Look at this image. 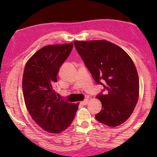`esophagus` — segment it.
Masks as SVG:
<instances>
[{
    "instance_id": "1",
    "label": "esophagus",
    "mask_w": 157,
    "mask_h": 157,
    "mask_svg": "<svg viewBox=\"0 0 157 157\" xmlns=\"http://www.w3.org/2000/svg\"><path fill=\"white\" fill-rule=\"evenodd\" d=\"M89 99H85L84 101H81V104L82 105H86L89 104Z\"/></svg>"
}]
</instances>
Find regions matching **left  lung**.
Masks as SVG:
<instances>
[{
    "label": "left lung",
    "instance_id": "obj_1",
    "mask_svg": "<svg viewBox=\"0 0 157 157\" xmlns=\"http://www.w3.org/2000/svg\"><path fill=\"white\" fill-rule=\"evenodd\" d=\"M74 46L94 81L108 91L96 96L102 105L101 111L95 116L96 120L111 127L124 123L134 111L139 96V76L132 59L108 40H75Z\"/></svg>",
    "mask_w": 157,
    "mask_h": 157
}]
</instances>
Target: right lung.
Masks as SVG:
<instances>
[{"instance_id":"add662e5","label":"right lung","mask_w":157,"mask_h":157,"mask_svg":"<svg viewBox=\"0 0 157 157\" xmlns=\"http://www.w3.org/2000/svg\"><path fill=\"white\" fill-rule=\"evenodd\" d=\"M72 48V43L43 47L28 60L23 71V94L28 111L40 127L52 134L66 130L78 108V103L58 98L53 89L59 68Z\"/></svg>"}]
</instances>
